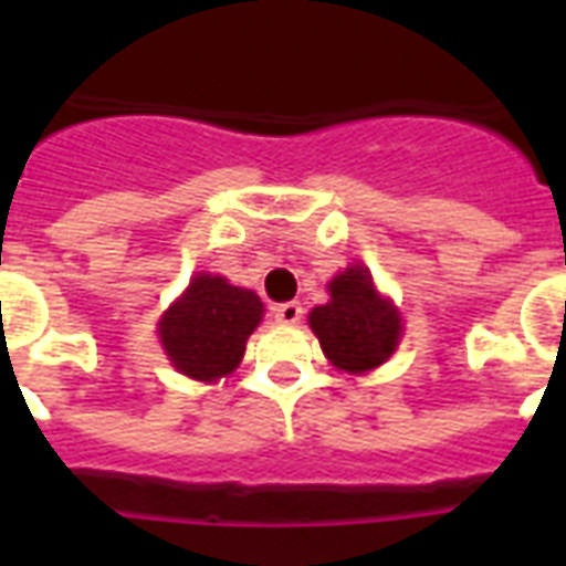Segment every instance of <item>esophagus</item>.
Masks as SVG:
<instances>
[{
    "mask_svg": "<svg viewBox=\"0 0 566 566\" xmlns=\"http://www.w3.org/2000/svg\"><path fill=\"white\" fill-rule=\"evenodd\" d=\"M273 314L282 326H296L302 319V305L300 302H282V305H275Z\"/></svg>",
    "mask_w": 566,
    "mask_h": 566,
    "instance_id": "1",
    "label": "esophagus"
}]
</instances>
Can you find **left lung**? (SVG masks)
Here are the masks:
<instances>
[{
  "label": "left lung",
  "instance_id": "obj_1",
  "mask_svg": "<svg viewBox=\"0 0 566 566\" xmlns=\"http://www.w3.org/2000/svg\"><path fill=\"white\" fill-rule=\"evenodd\" d=\"M332 300L308 314L311 332L337 370L370 373L390 358L402 337V317L373 284L367 266L353 264L328 282Z\"/></svg>",
  "mask_w": 566,
  "mask_h": 566
}]
</instances>
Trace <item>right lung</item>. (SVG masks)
<instances>
[{"label":"right lung","mask_w":566,"mask_h":566,"mask_svg":"<svg viewBox=\"0 0 566 566\" xmlns=\"http://www.w3.org/2000/svg\"><path fill=\"white\" fill-rule=\"evenodd\" d=\"M264 317V305L229 279L196 273L188 291L164 311L158 337L172 367L196 381H217L234 373L249 335Z\"/></svg>","instance_id":"1"}]
</instances>
